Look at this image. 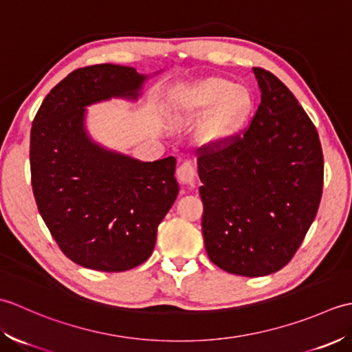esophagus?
I'll return each instance as SVG.
<instances>
[{
	"instance_id": "obj_1",
	"label": "esophagus",
	"mask_w": 352,
	"mask_h": 352,
	"mask_svg": "<svg viewBox=\"0 0 352 352\" xmlns=\"http://www.w3.org/2000/svg\"><path fill=\"white\" fill-rule=\"evenodd\" d=\"M195 175H197V169L193 166L192 162L186 160L177 169V178L182 184H192L195 182Z\"/></svg>"
}]
</instances>
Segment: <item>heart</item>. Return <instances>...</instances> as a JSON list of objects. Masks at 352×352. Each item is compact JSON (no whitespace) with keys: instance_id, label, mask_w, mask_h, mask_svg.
<instances>
[{"instance_id":"heart-1","label":"heart","mask_w":352,"mask_h":352,"mask_svg":"<svg viewBox=\"0 0 352 352\" xmlns=\"http://www.w3.org/2000/svg\"><path fill=\"white\" fill-rule=\"evenodd\" d=\"M183 110L204 115L199 136L206 144L219 145L230 140L248 115L251 100L242 86H231L226 78L210 77L197 81L183 91Z\"/></svg>"}]
</instances>
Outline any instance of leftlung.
I'll return each mask as SVG.
<instances>
[{"instance_id": "left-lung-1", "label": "left lung", "mask_w": 352, "mask_h": 352, "mask_svg": "<svg viewBox=\"0 0 352 352\" xmlns=\"http://www.w3.org/2000/svg\"><path fill=\"white\" fill-rule=\"evenodd\" d=\"M261 101L251 124L199 148L203 236L216 266L243 276L280 271L315 221L324 188L316 126L272 72L252 68Z\"/></svg>"}]
</instances>
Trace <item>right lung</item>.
<instances>
[{"mask_svg":"<svg viewBox=\"0 0 352 352\" xmlns=\"http://www.w3.org/2000/svg\"><path fill=\"white\" fill-rule=\"evenodd\" d=\"M145 80L121 65L76 69L51 89L33 119L30 169L37 208L65 256L95 271L144 263L180 190L174 157L140 162L95 144L85 129V107L136 100Z\"/></svg>","mask_w":352,"mask_h":352,"instance_id":"right-lung-1","label":"right lung"}]
</instances>
